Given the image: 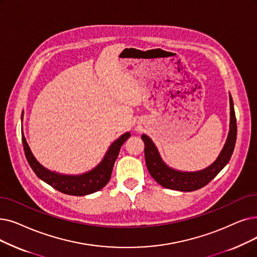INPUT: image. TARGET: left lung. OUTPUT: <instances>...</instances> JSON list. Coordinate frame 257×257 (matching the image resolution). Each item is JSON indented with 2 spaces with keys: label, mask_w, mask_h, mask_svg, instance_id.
<instances>
[{
  "label": "left lung",
  "mask_w": 257,
  "mask_h": 257,
  "mask_svg": "<svg viewBox=\"0 0 257 257\" xmlns=\"http://www.w3.org/2000/svg\"><path fill=\"white\" fill-rule=\"evenodd\" d=\"M230 130L224 148L220 151L219 155L213 164H211L207 168L194 171L184 172L170 168L161 158L158 148L155 147L152 140L143 135L142 140L145 144V160L149 173L161 186L172 190L190 192L197 190L209 184L213 178L221 171V169L229 163L231 155L235 147L237 126L235 111H234L233 99L230 94Z\"/></svg>",
  "instance_id": "left-lung-1"
}]
</instances>
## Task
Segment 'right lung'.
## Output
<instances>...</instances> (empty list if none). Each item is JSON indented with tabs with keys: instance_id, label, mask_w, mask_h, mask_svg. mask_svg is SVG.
Listing matches in <instances>:
<instances>
[{
	"instance_id": "add662e5",
	"label": "right lung",
	"mask_w": 257,
	"mask_h": 257,
	"mask_svg": "<svg viewBox=\"0 0 257 257\" xmlns=\"http://www.w3.org/2000/svg\"><path fill=\"white\" fill-rule=\"evenodd\" d=\"M22 119H23V113H22ZM129 138L130 132H126L111 144L102 162L92 170L80 175H66L50 171L46 169L45 167H43L37 161L35 156H33L23 132H22V142H23L26 159L33 172L42 181L54 188L55 190L65 194L75 196L91 194L93 192L101 190L102 188H104L108 184L121 145Z\"/></svg>"
}]
</instances>
